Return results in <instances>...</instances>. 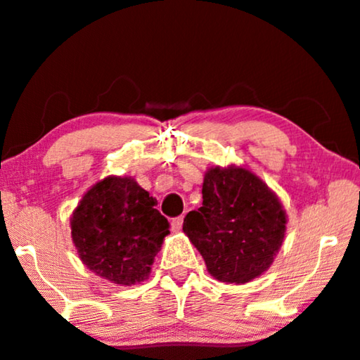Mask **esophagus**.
I'll return each instance as SVG.
<instances>
[{
	"label": "esophagus",
	"mask_w": 360,
	"mask_h": 360,
	"mask_svg": "<svg viewBox=\"0 0 360 360\" xmlns=\"http://www.w3.org/2000/svg\"><path fill=\"white\" fill-rule=\"evenodd\" d=\"M183 221H184L183 216H177V218H174L171 221V228L174 229V231H181V228H183Z\"/></svg>",
	"instance_id": "obj_1"
}]
</instances>
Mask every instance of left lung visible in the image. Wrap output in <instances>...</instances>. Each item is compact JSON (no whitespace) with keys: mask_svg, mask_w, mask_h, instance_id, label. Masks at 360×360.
Returning a JSON list of instances; mask_svg holds the SVG:
<instances>
[{"mask_svg":"<svg viewBox=\"0 0 360 360\" xmlns=\"http://www.w3.org/2000/svg\"><path fill=\"white\" fill-rule=\"evenodd\" d=\"M278 198L243 167H211L202 206L186 214L183 229L216 280L246 283L274 262L285 236Z\"/></svg>","mask_w":360,"mask_h":360,"instance_id":"8db88e82","label":"left lung"}]
</instances>
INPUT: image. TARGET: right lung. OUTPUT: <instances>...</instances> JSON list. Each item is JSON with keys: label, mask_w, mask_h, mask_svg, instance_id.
Returning <instances> with one entry per match:
<instances>
[{"label": "right lung", "mask_w": 360, "mask_h": 360, "mask_svg": "<svg viewBox=\"0 0 360 360\" xmlns=\"http://www.w3.org/2000/svg\"><path fill=\"white\" fill-rule=\"evenodd\" d=\"M132 177H105L82 198L72 240L86 268L117 285L147 278L169 223Z\"/></svg>", "instance_id": "1"}]
</instances>
